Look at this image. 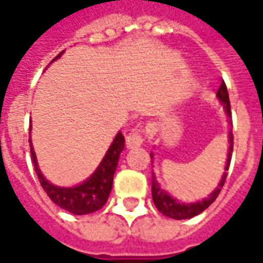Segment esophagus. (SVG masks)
I'll return each instance as SVG.
<instances>
[{"mask_svg": "<svg viewBox=\"0 0 263 263\" xmlns=\"http://www.w3.org/2000/svg\"><path fill=\"white\" fill-rule=\"evenodd\" d=\"M143 143V136L140 130H133L126 136V144H127L128 149H137L140 147Z\"/></svg>", "mask_w": 263, "mask_h": 263, "instance_id": "34e87169", "label": "esophagus"}]
</instances>
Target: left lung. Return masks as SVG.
<instances>
[{"mask_svg":"<svg viewBox=\"0 0 263 263\" xmlns=\"http://www.w3.org/2000/svg\"><path fill=\"white\" fill-rule=\"evenodd\" d=\"M218 97L219 100L223 103V107H225L228 116L231 117V103H229V94H228V88H226L225 81L220 83V87H219L218 90ZM229 143H231V144H229V155H228V162H226L225 170L229 169V166H231L232 152H233V135H232V130L231 133H229ZM226 176H228V173H223V176L220 179L218 187L215 189V192H212L211 195H209V197L203 199L202 202L184 204L180 203L177 199H173L169 193H166L163 189H160V186L157 184V182H156L155 179V175H153V176H152V195H153V202H155L157 211L160 212V213H163L164 216H167V218L177 219V220H180V219L193 218V216H196L199 213H202L204 209H208V208L216 200V197L219 196L220 190H222L223 184H225Z\"/></svg>","mask_w":263,"mask_h":263,"instance_id":"8db88e82","label":"left lung"}]
</instances>
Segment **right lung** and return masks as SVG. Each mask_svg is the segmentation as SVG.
<instances>
[{"label":"right lung","instance_id":"obj_1","mask_svg":"<svg viewBox=\"0 0 263 263\" xmlns=\"http://www.w3.org/2000/svg\"><path fill=\"white\" fill-rule=\"evenodd\" d=\"M61 54L63 52H60L54 60L59 59ZM30 146H31V140H30ZM123 149H124V137L121 133H119L111 143L110 149L107 150L103 162L91 175V177H88L84 183L76 186V187H59V186L48 183L38 169L32 146L31 160L34 163V169H35L40 183L54 203L59 204L61 209L74 213V215H87V213H93V212L101 209L107 202L108 195L111 192V186H113L114 172H116L119 157H120Z\"/></svg>","mask_w":263,"mask_h":263}]
</instances>
